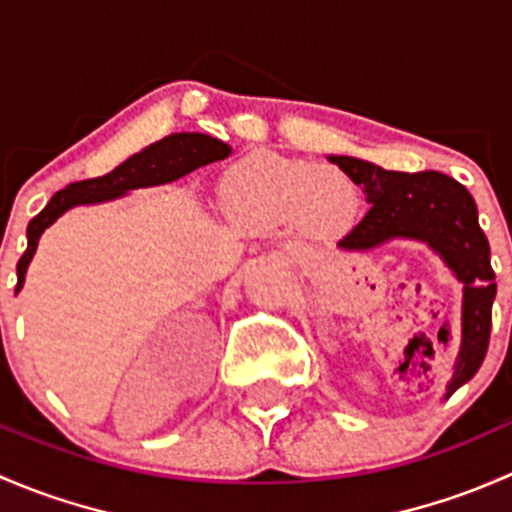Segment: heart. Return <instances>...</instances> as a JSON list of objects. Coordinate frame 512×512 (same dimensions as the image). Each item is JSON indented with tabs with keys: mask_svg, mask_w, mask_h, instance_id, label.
<instances>
[{
	"mask_svg": "<svg viewBox=\"0 0 512 512\" xmlns=\"http://www.w3.org/2000/svg\"><path fill=\"white\" fill-rule=\"evenodd\" d=\"M227 215L255 230L299 218L314 232H334L352 223L359 190L339 170H319L307 160L252 153L227 170L223 180Z\"/></svg>",
	"mask_w": 512,
	"mask_h": 512,
	"instance_id": "heart-1",
	"label": "heart"
}]
</instances>
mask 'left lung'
<instances>
[{"mask_svg":"<svg viewBox=\"0 0 512 512\" xmlns=\"http://www.w3.org/2000/svg\"><path fill=\"white\" fill-rule=\"evenodd\" d=\"M332 163L364 185L366 210L339 240L344 250H369L391 237L423 240L446 260L463 282V342L456 371L448 381L446 399L476 376L490 342L495 299V272L490 267L488 237L478 225V208L471 193L458 180L438 173H399L374 163L334 156Z\"/></svg>","mask_w":512,"mask_h":512,"instance_id":"left-lung-1","label":"left lung"}]
</instances>
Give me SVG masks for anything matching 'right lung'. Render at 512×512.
<instances>
[{
    "mask_svg": "<svg viewBox=\"0 0 512 512\" xmlns=\"http://www.w3.org/2000/svg\"><path fill=\"white\" fill-rule=\"evenodd\" d=\"M230 156V146L218 138H210L205 133H173L163 141L153 143L146 151L136 153L128 160H123L118 168L101 178L79 180V183L66 185L64 190L54 193V198L46 203L32 223L27 227V252L17 262V289L24 285V272L32 262L41 232L46 230L61 213L81 203H101L123 195L126 190L146 188V185L170 183L190 170L208 165L213 160H223Z\"/></svg>",
    "mask_w": 512,
    "mask_h": 512,
    "instance_id": "add662e5",
    "label": "right lung"
}]
</instances>
